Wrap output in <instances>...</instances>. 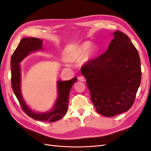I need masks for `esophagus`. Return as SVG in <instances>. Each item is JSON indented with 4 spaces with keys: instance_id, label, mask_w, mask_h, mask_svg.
I'll return each instance as SVG.
<instances>
[{
    "instance_id": "obj_1",
    "label": "esophagus",
    "mask_w": 151,
    "mask_h": 151,
    "mask_svg": "<svg viewBox=\"0 0 151 151\" xmlns=\"http://www.w3.org/2000/svg\"><path fill=\"white\" fill-rule=\"evenodd\" d=\"M78 80L79 81H81V82H84V81H85V78L82 76H80L78 77Z\"/></svg>"
}]
</instances>
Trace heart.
<instances>
[{
  "instance_id": "heart-1",
  "label": "heart",
  "mask_w": 151,
  "mask_h": 151,
  "mask_svg": "<svg viewBox=\"0 0 151 151\" xmlns=\"http://www.w3.org/2000/svg\"><path fill=\"white\" fill-rule=\"evenodd\" d=\"M90 46V42L87 41V42H83L82 44H81L80 46H78L76 49L74 50V51L71 52L69 57V60L72 62H74V61L79 60L81 58H82V57L83 56L84 53L86 52L87 50L89 48ZM97 52H98L97 47L95 45L91 46L88 51L86 53L84 56V58H83L84 61L88 62L91 60L95 56Z\"/></svg>"
}]
</instances>
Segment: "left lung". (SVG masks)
<instances>
[{
  "label": "left lung",
  "mask_w": 151,
  "mask_h": 151,
  "mask_svg": "<svg viewBox=\"0 0 151 151\" xmlns=\"http://www.w3.org/2000/svg\"><path fill=\"white\" fill-rule=\"evenodd\" d=\"M107 51L81 68L96 111L114 117L133 106L141 83L139 55L128 35L114 32Z\"/></svg>",
  "instance_id": "8db88e82"
}]
</instances>
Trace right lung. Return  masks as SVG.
Segmentation results:
<instances>
[{
  "mask_svg": "<svg viewBox=\"0 0 151 151\" xmlns=\"http://www.w3.org/2000/svg\"><path fill=\"white\" fill-rule=\"evenodd\" d=\"M42 42L41 39L34 37L21 39L11 58L12 87L21 108L28 116L39 121L53 122L63 118L67 112L69 93L73 85L77 81V78L74 77L68 81H58L57 86L58 96L52 111L44 113H37L29 109V107L26 104L21 95L20 88L21 70L19 64L31 52L41 50Z\"/></svg>",
  "mask_w": 151,
  "mask_h": 151,
  "instance_id": "1",
  "label": "right lung"
}]
</instances>
